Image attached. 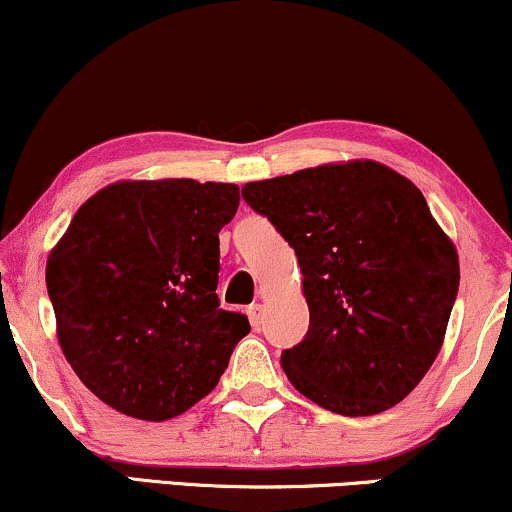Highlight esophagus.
Here are the masks:
<instances>
[{
    "label": "esophagus",
    "instance_id": "obj_1",
    "mask_svg": "<svg viewBox=\"0 0 512 512\" xmlns=\"http://www.w3.org/2000/svg\"><path fill=\"white\" fill-rule=\"evenodd\" d=\"M248 317H250V325L255 330H260L262 322H264V305L262 303H252L248 308Z\"/></svg>",
    "mask_w": 512,
    "mask_h": 512
}]
</instances>
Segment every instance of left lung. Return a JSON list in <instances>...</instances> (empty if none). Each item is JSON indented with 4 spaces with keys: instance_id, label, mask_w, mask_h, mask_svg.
Listing matches in <instances>:
<instances>
[{
    "instance_id": "left-lung-1",
    "label": "left lung",
    "mask_w": 512,
    "mask_h": 512,
    "mask_svg": "<svg viewBox=\"0 0 512 512\" xmlns=\"http://www.w3.org/2000/svg\"><path fill=\"white\" fill-rule=\"evenodd\" d=\"M243 199L303 272L310 327L281 354L291 385L344 416L402 402L436 361L460 286L455 243L419 187L354 158L248 182Z\"/></svg>"
}]
</instances>
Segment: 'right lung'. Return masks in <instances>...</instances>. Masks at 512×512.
Returning a JSON list of instances; mask_svg holds the SVG:
<instances>
[{
  "mask_svg": "<svg viewBox=\"0 0 512 512\" xmlns=\"http://www.w3.org/2000/svg\"><path fill=\"white\" fill-rule=\"evenodd\" d=\"M238 185L117 180L88 197L50 250L45 281L62 354L101 402L142 421L195 407L250 322L219 308V231Z\"/></svg>",
  "mask_w": 512,
  "mask_h": 512,
  "instance_id": "right-lung-1",
  "label": "right lung"
}]
</instances>
